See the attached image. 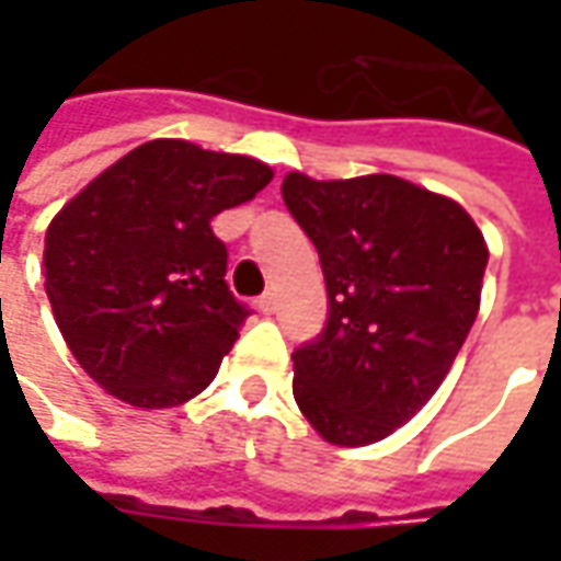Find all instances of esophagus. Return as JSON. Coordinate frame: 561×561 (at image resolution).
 Listing matches in <instances>:
<instances>
[{
  "instance_id": "1",
  "label": "esophagus",
  "mask_w": 561,
  "mask_h": 561,
  "mask_svg": "<svg viewBox=\"0 0 561 561\" xmlns=\"http://www.w3.org/2000/svg\"><path fill=\"white\" fill-rule=\"evenodd\" d=\"M274 306H277L274 293H265V296H259V312H262V314L274 312Z\"/></svg>"
}]
</instances>
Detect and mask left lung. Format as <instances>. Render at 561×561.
<instances>
[{
    "mask_svg": "<svg viewBox=\"0 0 561 561\" xmlns=\"http://www.w3.org/2000/svg\"><path fill=\"white\" fill-rule=\"evenodd\" d=\"M318 249L328 324L293 353V397L336 446L390 437L437 393L481 309L484 233L462 205L393 174L284 178Z\"/></svg>",
    "mask_w": 561,
    "mask_h": 561,
    "instance_id": "obj_1",
    "label": "left lung"
}]
</instances>
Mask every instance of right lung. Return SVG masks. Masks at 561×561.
Listing matches in <instances>:
<instances>
[{"instance_id": "right-lung-1", "label": "right lung", "mask_w": 561, "mask_h": 561, "mask_svg": "<svg viewBox=\"0 0 561 561\" xmlns=\"http://www.w3.org/2000/svg\"><path fill=\"white\" fill-rule=\"evenodd\" d=\"M274 178L249 156L149 140L105 168L46 230V296L99 387L137 409L203 393L249 309L227 287L211 218Z\"/></svg>"}]
</instances>
